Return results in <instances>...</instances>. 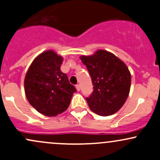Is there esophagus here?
<instances>
[{
	"label": "esophagus",
	"mask_w": 160,
	"mask_h": 160,
	"mask_svg": "<svg viewBox=\"0 0 160 160\" xmlns=\"http://www.w3.org/2000/svg\"><path fill=\"white\" fill-rule=\"evenodd\" d=\"M76 88H77V91H80V86L79 84H77V85H76Z\"/></svg>",
	"instance_id": "1"
}]
</instances>
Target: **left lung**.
Listing matches in <instances>:
<instances>
[{"mask_svg":"<svg viewBox=\"0 0 160 160\" xmlns=\"http://www.w3.org/2000/svg\"><path fill=\"white\" fill-rule=\"evenodd\" d=\"M91 77L93 91L86 98L90 109L99 116L117 112L128 97L131 74L123 61L107 50H97L90 56H80Z\"/></svg>","mask_w":160,"mask_h":160,"instance_id":"left-lung-1","label":"left lung"}]
</instances>
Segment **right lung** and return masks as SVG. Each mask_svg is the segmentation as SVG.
<instances>
[{
  "mask_svg": "<svg viewBox=\"0 0 160 160\" xmlns=\"http://www.w3.org/2000/svg\"><path fill=\"white\" fill-rule=\"evenodd\" d=\"M63 60L53 50L40 53L30 65L24 78V91L30 104L40 113L56 117L67 110L77 90L60 70Z\"/></svg>",
  "mask_w": 160,
  "mask_h": 160,
  "instance_id": "obj_1",
  "label": "right lung"
}]
</instances>
